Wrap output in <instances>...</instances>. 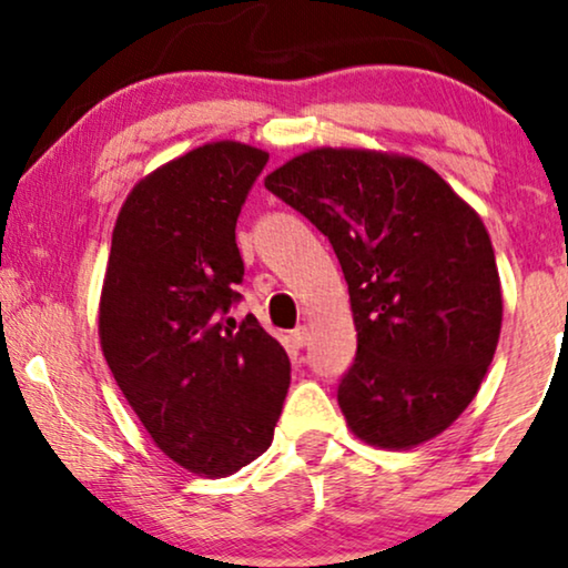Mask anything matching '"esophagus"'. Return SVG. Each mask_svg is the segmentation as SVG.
Instances as JSON below:
<instances>
[{
	"mask_svg": "<svg viewBox=\"0 0 568 568\" xmlns=\"http://www.w3.org/2000/svg\"><path fill=\"white\" fill-rule=\"evenodd\" d=\"M307 338H311V331H307L305 326H297L290 334V342H292V347H297V349H302L307 344Z\"/></svg>",
	"mask_w": 568,
	"mask_h": 568,
	"instance_id": "1",
	"label": "esophagus"
}]
</instances>
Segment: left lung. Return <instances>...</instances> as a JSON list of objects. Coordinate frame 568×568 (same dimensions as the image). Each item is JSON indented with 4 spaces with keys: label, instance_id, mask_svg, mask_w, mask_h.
<instances>
[{
    "label": "left lung",
    "instance_id": "obj_1",
    "mask_svg": "<svg viewBox=\"0 0 568 568\" xmlns=\"http://www.w3.org/2000/svg\"><path fill=\"white\" fill-rule=\"evenodd\" d=\"M266 187L326 234L349 286L355 363L338 407L359 440L412 448L444 433L496 355L504 297L483 219L428 164L315 149Z\"/></svg>",
    "mask_w": 568,
    "mask_h": 568
}]
</instances>
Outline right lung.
Returning <instances> with one entry per match:
<instances>
[{
    "label": "right lung",
    "instance_id": "right-lung-1",
    "mask_svg": "<svg viewBox=\"0 0 568 568\" xmlns=\"http://www.w3.org/2000/svg\"><path fill=\"white\" fill-rule=\"evenodd\" d=\"M268 153L216 140L138 182L112 234L99 338L124 399L169 459L226 477L274 440L290 357L240 300L234 226Z\"/></svg>",
    "mask_w": 568,
    "mask_h": 568
}]
</instances>
